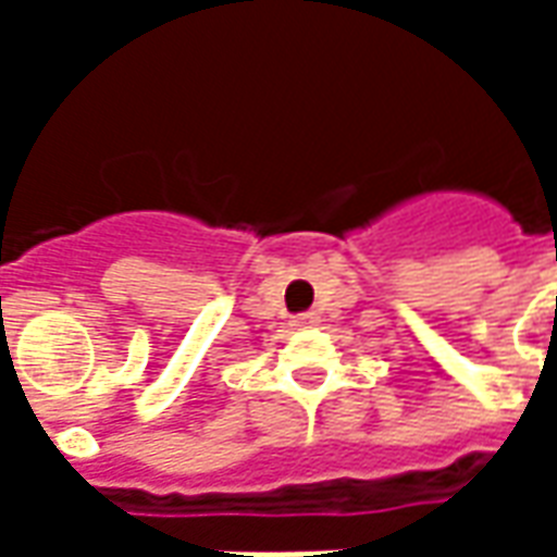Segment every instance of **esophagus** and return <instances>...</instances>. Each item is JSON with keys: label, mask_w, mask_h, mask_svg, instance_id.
Wrapping results in <instances>:
<instances>
[{"label": "esophagus", "mask_w": 557, "mask_h": 557, "mask_svg": "<svg viewBox=\"0 0 557 557\" xmlns=\"http://www.w3.org/2000/svg\"><path fill=\"white\" fill-rule=\"evenodd\" d=\"M315 322H319V313H313V310H310V313L295 315V325L298 327H313Z\"/></svg>", "instance_id": "esophagus-1"}]
</instances>
